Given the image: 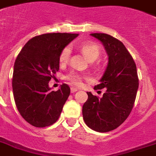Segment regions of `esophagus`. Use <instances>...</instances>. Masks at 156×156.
Listing matches in <instances>:
<instances>
[{
    "label": "esophagus",
    "instance_id": "esophagus-1",
    "mask_svg": "<svg viewBox=\"0 0 156 156\" xmlns=\"http://www.w3.org/2000/svg\"><path fill=\"white\" fill-rule=\"evenodd\" d=\"M78 88H76V87H71V93H75V92H77L78 91Z\"/></svg>",
    "mask_w": 156,
    "mask_h": 156
}]
</instances>
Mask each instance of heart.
<instances>
[{"label":"heart","instance_id":"b5f03b06","mask_svg":"<svg viewBox=\"0 0 156 156\" xmlns=\"http://www.w3.org/2000/svg\"><path fill=\"white\" fill-rule=\"evenodd\" d=\"M81 50L83 55L88 59H96L100 55V48L98 44L94 43H85L81 44ZM71 53V49L69 46H66L61 51L59 55V63L61 64H65L69 58V55ZM67 79L69 80L73 85L75 86H81L83 84V76L78 73H71L67 76Z\"/></svg>","mask_w":156,"mask_h":156}]
</instances>
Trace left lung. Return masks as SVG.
<instances>
[{
  "mask_svg": "<svg viewBox=\"0 0 156 156\" xmlns=\"http://www.w3.org/2000/svg\"><path fill=\"white\" fill-rule=\"evenodd\" d=\"M104 46L108 63L95 90L106 88L100 98L87 93L83 106L86 125L98 132L112 131L122 125L131 113L138 90L136 65L120 40L103 33L91 34Z\"/></svg>",
  "mask_w": 156,
  "mask_h": 156,
  "instance_id": "obj_1",
  "label": "left lung"
}]
</instances>
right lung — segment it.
Returning <instances> with one entry per match:
<instances>
[{"instance_id": "right-lung-1", "label": "right lung", "mask_w": 156, "mask_h": 156, "mask_svg": "<svg viewBox=\"0 0 156 156\" xmlns=\"http://www.w3.org/2000/svg\"><path fill=\"white\" fill-rule=\"evenodd\" d=\"M78 34L50 33L26 43L14 64L12 89L22 117L35 127L53 125L60 116L70 94L67 84L55 92L49 82L59 69L61 51Z\"/></svg>"}]
</instances>
